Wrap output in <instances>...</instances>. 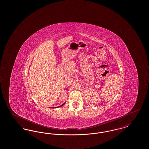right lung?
<instances>
[{
  "label": "right lung",
  "mask_w": 149,
  "mask_h": 149,
  "mask_svg": "<svg viewBox=\"0 0 149 149\" xmlns=\"http://www.w3.org/2000/svg\"><path fill=\"white\" fill-rule=\"evenodd\" d=\"M64 104H65V103H64V104H63L62 105H61V106H60L57 107H56V108H58V107H60L63 106L64 105Z\"/></svg>",
  "instance_id": "1"
}]
</instances>
